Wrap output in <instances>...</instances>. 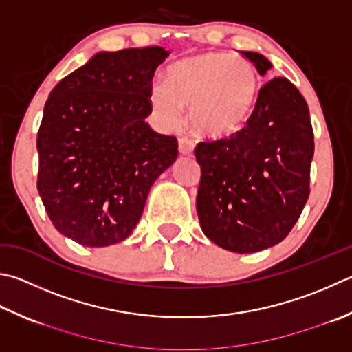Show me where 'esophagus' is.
Returning a JSON list of instances; mask_svg holds the SVG:
<instances>
[{"mask_svg": "<svg viewBox=\"0 0 352 352\" xmlns=\"http://www.w3.org/2000/svg\"><path fill=\"white\" fill-rule=\"evenodd\" d=\"M178 151H180L183 155H190L194 151V142L188 137H180L178 138Z\"/></svg>", "mask_w": 352, "mask_h": 352, "instance_id": "34e87169", "label": "esophagus"}]
</instances>
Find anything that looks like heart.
Wrapping results in <instances>:
<instances>
[{
	"mask_svg": "<svg viewBox=\"0 0 352 352\" xmlns=\"http://www.w3.org/2000/svg\"><path fill=\"white\" fill-rule=\"evenodd\" d=\"M257 95L258 75L251 61L221 52H201L172 63L166 82L152 86L151 104L168 126L177 124L186 107L197 133L221 138L241 129Z\"/></svg>",
	"mask_w": 352,
	"mask_h": 352,
	"instance_id": "heart-1",
	"label": "heart"
}]
</instances>
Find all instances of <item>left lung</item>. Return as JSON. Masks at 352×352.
Returning <instances> with one entry per match:
<instances>
[{
    "label": "left lung",
    "instance_id": "obj_1",
    "mask_svg": "<svg viewBox=\"0 0 352 352\" xmlns=\"http://www.w3.org/2000/svg\"><path fill=\"white\" fill-rule=\"evenodd\" d=\"M260 75L271 63L241 52ZM201 168L197 214L206 237L228 251L249 254L286 239L309 197L314 157L308 104L285 76L260 87L243 129L197 144Z\"/></svg>",
    "mask_w": 352,
    "mask_h": 352
}]
</instances>
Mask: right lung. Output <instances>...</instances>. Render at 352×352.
I'll list each match as a JSON object with an SVG mask.
<instances>
[{
    "label": "right lung",
    "mask_w": 352,
    "mask_h": 352,
    "mask_svg": "<svg viewBox=\"0 0 352 352\" xmlns=\"http://www.w3.org/2000/svg\"><path fill=\"white\" fill-rule=\"evenodd\" d=\"M168 55L158 46L98 52L44 104L36 188L56 231L82 246L129 237L151 186L177 160V138L146 123Z\"/></svg>",
    "instance_id": "1"
}]
</instances>
